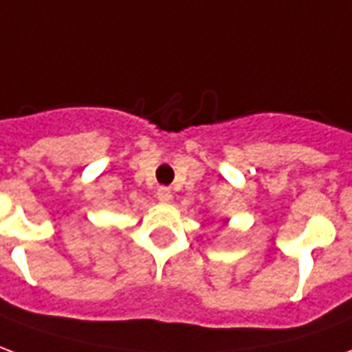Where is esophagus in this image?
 I'll return each instance as SVG.
<instances>
[{
    "label": "esophagus",
    "instance_id": "1",
    "mask_svg": "<svg viewBox=\"0 0 352 352\" xmlns=\"http://www.w3.org/2000/svg\"><path fill=\"white\" fill-rule=\"evenodd\" d=\"M157 199H159L161 203H168L172 199V191L168 188H159L157 189Z\"/></svg>",
    "mask_w": 352,
    "mask_h": 352
}]
</instances>
